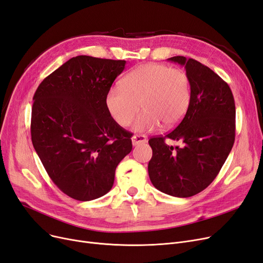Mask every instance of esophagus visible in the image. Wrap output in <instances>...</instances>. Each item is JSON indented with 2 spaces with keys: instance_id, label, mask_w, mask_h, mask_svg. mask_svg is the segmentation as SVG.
I'll use <instances>...</instances> for the list:
<instances>
[{
  "instance_id": "esophagus-1",
  "label": "esophagus",
  "mask_w": 263,
  "mask_h": 263,
  "mask_svg": "<svg viewBox=\"0 0 263 263\" xmlns=\"http://www.w3.org/2000/svg\"><path fill=\"white\" fill-rule=\"evenodd\" d=\"M146 141H147L146 137H145V135H143V134H137V135H133V137H132L133 146H137V145L145 143Z\"/></svg>"
}]
</instances>
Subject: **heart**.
Wrapping results in <instances>:
<instances>
[{"mask_svg":"<svg viewBox=\"0 0 263 263\" xmlns=\"http://www.w3.org/2000/svg\"><path fill=\"white\" fill-rule=\"evenodd\" d=\"M191 100V84L186 72L168 65H141L126 74L121 85L110 87L105 104L112 119L128 126L140 110L133 128L152 131L163 123L166 128L178 124L185 116Z\"/></svg>","mask_w":263,"mask_h":263,"instance_id":"heart-1","label":"heart"}]
</instances>
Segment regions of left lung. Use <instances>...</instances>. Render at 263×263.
Here are the masks:
<instances>
[{"label": "left lung", "instance_id": "obj_1", "mask_svg": "<svg viewBox=\"0 0 263 263\" xmlns=\"http://www.w3.org/2000/svg\"><path fill=\"white\" fill-rule=\"evenodd\" d=\"M168 61L184 66L191 84L187 111L176 129L148 143L153 185L174 197H191L216 179L235 141V103L229 84L209 67L184 56ZM182 142L169 147L164 140Z\"/></svg>", "mask_w": 263, "mask_h": 263}]
</instances>
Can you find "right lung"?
Returning <instances> with one entry per match:
<instances>
[{"label": "right lung", "mask_w": 263, "mask_h": 263, "mask_svg": "<svg viewBox=\"0 0 263 263\" xmlns=\"http://www.w3.org/2000/svg\"><path fill=\"white\" fill-rule=\"evenodd\" d=\"M124 66L125 61L76 56L34 93L33 147L56 186L76 200L108 193L117 166L132 151V133L112 119L105 104Z\"/></svg>", "instance_id": "obj_1"}]
</instances>
